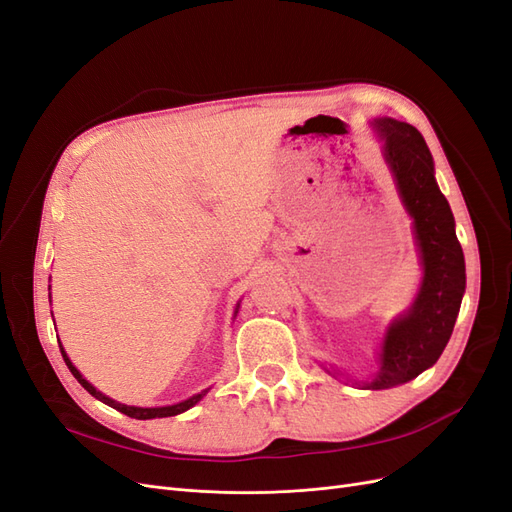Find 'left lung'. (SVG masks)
<instances>
[{
    "label": "left lung",
    "instance_id": "1",
    "mask_svg": "<svg viewBox=\"0 0 512 512\" xmlns=\"http://www.w3.org/2000/svg\"><path fill=\"white\" fill-rule=\"evenodd\" d=\"M371 128L382 141L384 162L412 218L416 252L423 267L412 305L384 331L378 371L363 382L365 389L380 391L414 380L440 359L466 292V260L457 241L453 211L438 188L423 134L410 123L391 117L374 119Z\"/></svg>",
    "mask_w": 512,
    "mask_h": 512
}]
</instances>
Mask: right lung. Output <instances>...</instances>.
I'll return each instance as SVG.
<instances>
[{
    "mask_svg": "<svg viewBox=\"0 0 512 512\" xmlns=\"http://www.w3.org/2000/svg\"><path fill=\"white\" fill-rule=\"evenodd\" d=\"M237 312H239V303H237V307H235V316H237ZM59 350H61V356H64V361H66V365H68V369L72 371V376L81 382V386L83 389L89 393V395H94L96 399H100L102 404H106V406H111V408H115V410H119V412H123V414H128V416H132V418H138V421H147V418H164V416H175V414H181V412H185V410H190V408H194L200 399H203L207 393H209V389H205V391H200V393H196V395H192L190 399H183V401H179V404H173V406H158V408H138V406H126V404H119V401H115V399H111V397H106L104 393H100L94 384H89L85 378H83V374L79 369H76L74 365H72V361L68 359V354H66V350H64V346H61V342H59Z\"/></svg>",
    "mask_w": 512,
    "mask_h": 512,
    "instance_id": "add662e5",
    "label": "right lung"
}]
</instances>
